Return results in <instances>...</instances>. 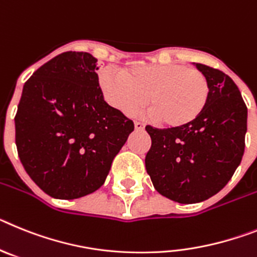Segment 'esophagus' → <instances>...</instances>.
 I'll use <instances>...</instances> for the list:
<instances>
[{"instance_id": "obj_1", "label": "esophagus", "mask_w": 257, "mask_h": 257, "mask_svg": "<svg viewBox=\"0 0 257 257\" xmlns=\"http://www.w3.org/2000/svg\"><path fill=\"white\" fill-rule=\"evenodd\" d=\"M135 129H136V131H144L145 125H144V124H142V122L135 121Z\"/></svg>"}]
</instances>
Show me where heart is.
<instances>
[{
    "label": "heart",
    "mask_w": 257,
    "mask_h": 257,
    "mask_svg": "<svg viewBox=\"0 0 257 257\" xmlns=\"http://www.w3.org/2000/svg\"><path fill=\"white\" fill-rule=\"evenodd\" d=\"M99 85L108 103L124 113L137 110L149 94L150 115L169 128L190 124L209 98L204 73L184 63L137 64L125 71L106 67Z\"/></svg>",
    "instance_id": "obj_1"
}]
</instances>
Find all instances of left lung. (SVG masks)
Wrapping results in <instances>:
<instances>
[{"mask_svg":"<svg viewBox=\"0 0 257 257\" xmlns=\"http://www.w3.org/2000/svg\"><path fill=\"white\" fill-rule=\"evenodd\" d=\"M195 66L209 84L202 113L178 128L146 126L147 173L158 193L181 204L208 199L229 182L242 160L247 132V107L235 82L222 71Z\"/></svg>","mask_w":257,"mask_h":257,"instance_id":"left-lung-1","label":"left lung"}]
</instances>
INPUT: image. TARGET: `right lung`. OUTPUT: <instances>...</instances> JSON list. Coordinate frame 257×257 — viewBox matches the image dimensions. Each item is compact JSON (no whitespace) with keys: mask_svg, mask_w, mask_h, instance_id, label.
<instances>
[{"mask_svg":"<svg viewBox=\"0 0 257 257\" xmlns=\"http://www.w3.org/2000/svg\"><path fill=\"white\" fill-rule=\"evenodd\" d=\"M97 58L66 51L24 84L15 144L35 184L57 199H76L104 184L135 124L104 101Z\"/></svg>","mask_w":257,"mask_h":257,"instance_id":"add662e5","label":"right lung"}]
</instances>
